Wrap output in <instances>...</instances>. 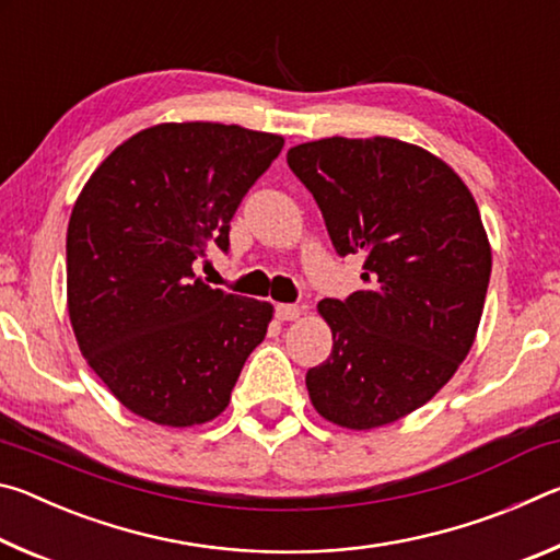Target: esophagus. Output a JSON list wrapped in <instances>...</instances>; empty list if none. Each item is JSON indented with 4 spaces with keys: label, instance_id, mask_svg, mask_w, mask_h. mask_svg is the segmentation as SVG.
Returning a JSON list of instances; mask_svg holds the SVG:
<instances>
[{
    "label": "esophagus",
    "instance_id": "esophagus-1",
    "mask_svg": "<svg viewBox=\"0 0 560 560\" xmlns=\"http://www.w3.org/2000/svg\"><path fill=\"white\" fill-rule=\"evenodd\" d=\"M303 314V308L296 303H279L277 306V318L279 320H296Z\"/></svg>",
    "mask_w": 560,
    "mask_h": 560
}]
</instances>
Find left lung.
<instances>
[{"mask_svg": "<svg viewBox=\"0 0 560 560\" xmlns=\"http://www.w3.org/2000/svg\"><path fill=\"white\" fill-rule=\"evenodd\" d=\"M338 254H363L365 289L324 299L334 334L311 368V405L375 430L430 402L457 373L485 311L491 244L469 187L442 158L395 138H320L287 153Z\"/></svg>", "mask_w": 560, "mask_h": 560, "instance_id": "1", "label": "left lung"}]
</instances>
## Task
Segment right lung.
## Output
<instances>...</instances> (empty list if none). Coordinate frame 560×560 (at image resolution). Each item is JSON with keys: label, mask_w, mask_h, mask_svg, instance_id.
Listing matches in <instances>:
<instances>
[{"label": "right lung", "mask_w": 560, "mask_h": 560, "mask_svg": "<svg viewBox=\"0 0 560 560\" xmlns=\"http://www.w3.org/2000/svg\"><path fill=\"white\" fill-rule=\"evenodd\" d=\"M277 132L158 122L93 170L66 232V306L83 358L116 400L163 428L222 415L273 318L269 301L212 289L192 264L281 153Z\"/></svg>", "instance_id": "obj_1"}]
</instances>
